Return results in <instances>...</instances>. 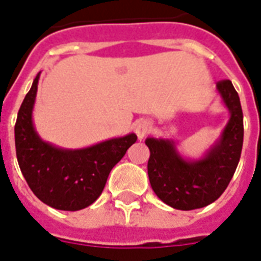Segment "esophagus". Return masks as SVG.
I'll list each match as a JSON object with an SVG mask.
<instances>
[{
	"label": "esophagus",
	"mask_w": 261,
	"mask_h": 261,
	"mask_svg": "<svg viewBox=\"0 0 261 261\" xmlns=\"http://www.w3.org/2000/svg\"><path fill=\"white\" fill-rule=\"evenodd\" d=\"M149 130H151V122H149L148 120H139L135 124V132H136L137 137L140 139V140H143L147 135L149 133Z\"/></svg>",
	"instance_id": "34e87169"
}]
</instances>
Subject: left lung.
Segmentation results:
<instances>
[{
    "label": "left lung",
    "mask_w": 261,
    "mask_h": 261,
    "mask_svg": "<svg viewBox=\"0 0 261 261\" xmlns=\"http://www.w3.org/2000/svg\"><path fill=\"white\" fill-rule=\"evenodd\" d=\"M217 92L230 117L219 137L201 156H184L173 139H145L149 184L155 195L175 210L191 211L214 203L225 192L240 162L244 141L240 96L230 80L218 83Z\"/></svg>",
    "instance_id": "1"
}]
</instances>
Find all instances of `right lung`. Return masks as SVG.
I'll return each instance as SVG.
<instances>
[{
    "mask_svg": "<svg viewBox=\"0 0 261 261\" xmlns=\"http://www.w3.org/2000/svg\"><path fill=\"white\" fill-rule=\"evenodd\" d=\"M39 77L40 72L34 79L17 114V162L28 187L40 201L61 211H79L100 196L112 169L136 143L137 136L128 133L74 149L44 141L32 120Z\"/></svg>",
    "mask_w": 261,
    "mask_h": 261,
    "instance_id": "1",
    "label": "right lung"
}]
</instances>
